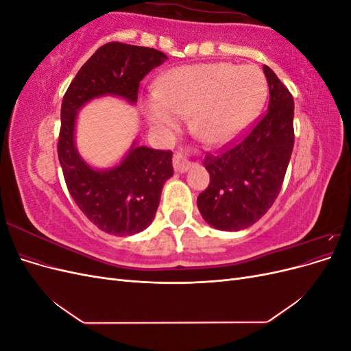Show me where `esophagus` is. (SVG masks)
Returning a JSON list of instances; mask_svg holds the SVG:
<instances>
[{
    "label": "esophagus",
    "mask_w": 351,
    "mask_h": 351,
    "mask_svg": "<svg viewBox=\"0 0 351 351\" xmlns=\"http://www.w3.org/2000/svg\"><path fill=\"white\" fill-rule=\"evenodd\" d=\"M173 165H174V169L177 173H187L190 167H192V161H190V158L186 151H178L174 154Z\"/></svg>",
    "instance_id": "34e87169"
}]
</instances>
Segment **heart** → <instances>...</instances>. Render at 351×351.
Here are the masks:
<instances>
[{"mask_svg": "<svg viewBox=\"0 0 351 351\" xmlns=\"http://www.w3.org/2000/svg\"><path fill=\"white\" fill-rule=\"evenodd\" d=\"M267 98L261 70L230 62L178 67L159 82V92L145 99L146 119L171 134L192 114V129L206 145L231 142L254 120Z\"/></svg>", "mask_w": 351, "mask_h": 351, "instance_id": "obj_1", "label": "heart"}]
</instances>
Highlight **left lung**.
Segmentation results:
<instances>
[{"label": "left lung", "instance_id": "8db88e82", "mask_svg": "<svg viewBox=\"0 0 351 351\" xmlns=\"http://www.w3.org/2000/svg\"><path fill=\"white\" fill-rule=\"evenodd\" d=\"M269 86L265 115L241 142L204 167L210 182L197 197L202 218L222 231H240L259 221L277 199L294 145V101L281 80L263 66Z\"/></svg>", "mask_w": 351, "mask_h": 351}]
</instances>
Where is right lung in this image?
<instances>
[{
    "mask_svg": "<svg viewBox=\"0 0 351 351\" xmlns=\"http://www.w3.org/2000/svg\"><path fill=\"white\" fill-rule=\"evenodd\" d=\"M165 60L154 48L110 42L84 62L62 98L58 159L67 189L84 217L112 236H133L151 226L162 187L174 174L173 152L133 141L119 162L93 167L76 146L79 111L104 97L136 105L141 80Z\"/></svg>",
    "mask_w": 351,
    "mask_h": 351,
    "instance_id": "right-lung-1",
    "label": "right lung"
}]
</instances>
